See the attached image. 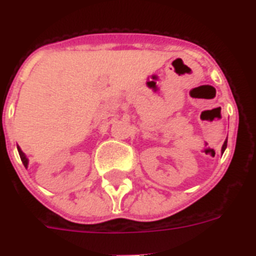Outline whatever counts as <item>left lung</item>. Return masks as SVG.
Instances as JSON below:
<instances>
[{
	"mask_svg": "<svg viewBox=\"0 0 256 256\" xmlns=\"http://www.w3.org/2000/svg\"><path fill=\"white\" fill-rule=\"evenodd\" d=\"M226 146H228V139H226L225 143H224V146H222V150H221L222 152H224V151H225V150H226Z\"/></svg>",
	"mask_w": 256,
	"mask_h": 256,
	"instance_id": "1",
	"label": "left lung"
}]
</instances>
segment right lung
<instances>
[{"label":"right lung","mask_w":256,"mask_h":256,"mask_svg":"<svg viewBox=\"0 0 256 256\" xmlns=\"http://www.w3.org/2000/svg\"><path fill=\"white\" fill-rule=\"evenodd\" d=\"M18 152H20V160H22V163H24V167H27V164H28V160H27L26 155H24V154L22 152V151H20V147H18Z\"/></svg>","instance_id":"obj_1"}]
</instances>
